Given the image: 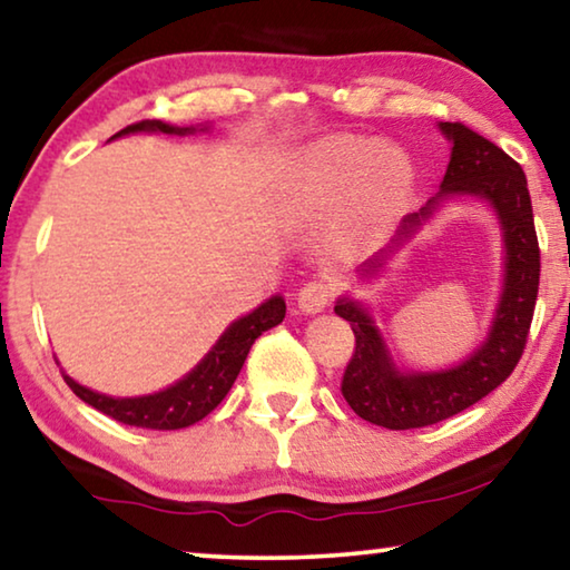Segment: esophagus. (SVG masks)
<instances>
[{
  "instance_id": "obj_1",
  "label": "esophagus",
  "mask_w": 570,
  "mask_h": 570,
  "mask_svg": "<svg viewBox=\"0 0 570 570\" xmlns=\"http://www.w3.org/2000/svg\"><path fill=\"white\" fill-rule=\"evenodd\" d=\"M333 302V284L325 282H309L302 286L299 292V309L304 314H317Z\"/></svg>"
}]
</instances>
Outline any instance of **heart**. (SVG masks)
Here are the masks:
<instances>
[{"instance_id": "obj_1", "label": "heart", "mask_w": 570, "mask_h": 570, "mask_svg": "<svg viewBox=\"0 0 570 570\" xmlns=\"http://www.w3.org/2000/svg\"><path fill=\"white\" fill-rule=\"evenodd\" d=\"M304 174L322 189L361 184V207L368 219L386 217L412 184L410 158L402 150L361 138L322 140L304 160Z\"/></svg>"}]
</instances>
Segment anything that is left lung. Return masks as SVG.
Segmentation results:
<instances>
[{"mask_svg":"<svg viewBox=\"0 0 570 570\" xmlns=\"http://www.w3.org/2000/svg\"><path fill=\"white\" fill-rule=\"evenodd\" d=\"M453 142L440 191L420 212L402 219L394 240L358 268L363 282L384 271L389 256L410 243L443 202L471 197L494 209L504 240V288L489 335L458 366L443 371H399L366 304L340 296L335 314L351 322L355 351L343 373L351 410L386 430H414L469 410L509 379L522 358L540 286V248L534 235L532 202L522 166L461 122H440Z\"/></svg>","mask_w":570,"mask_h":570,"instance_id":"1","label":"left lung"}]
</instances>
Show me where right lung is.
Returning a JSON list of instances; mask_svg holds the SVG:
<instances>
[{"instance_id":"obj_1","label":"right lung","mask_w":570,"mask_h":570,"mask_svg":"<svg viewBox=\"0 0 570 570\" xmlns=\"http://www.w3.org/2000/svg\"><path fill=\"white\" fill-rule=\"evenodd\" d=\"M207 130V127H202ZM130 132H164V135H189L197 132V127H176L160 120H142L135 125H127L115 138H122V135ZM286 314V302L284 296H271L256 307L253 312L245 314V317L235 320L230 327L225 330L223 335L212 351L204 355V358L194 366L184 379H178L164 392L146 394V396H107L99 392H91V389L81 386L79 381H73L63 373V381L71 386V392L95 406V410L105 412L107 417H112L122 424H130V428H146V430H181L189 428V424L199 422L207 417V414L215 410V406L223 402L230 392L237 373H240L245 358H248L250 345L256 343V337L266 333V330L282 325Z\"/></svg>"}]
</instances>
